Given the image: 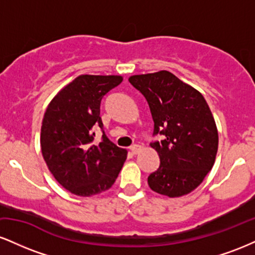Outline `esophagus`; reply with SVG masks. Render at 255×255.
<instances>
[{
    "label": "esophagus",
    "instance_id": "esophagus-1",
    "mask_svg": "<svg viewBox=\"0 0 255 255\" xmlns=\"http://www.w3.org/2000/svg\"><path fill=\"white\" fill-rule=\"evenodd\" d=\"M129 150H130V152H131V153H133V154H136V153H139L140 150H141V146L137 145V144L131 145L130 147H129Z\"/></svg>",
    "mask_w": 255,
    "mask_h": 255
}]
</instances>
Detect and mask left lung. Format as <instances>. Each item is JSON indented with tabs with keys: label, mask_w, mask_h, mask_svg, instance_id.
I'll return each mask as SVG.
<instances>
[{
	"label": "left lung",
	"mask_w": 255,
	"mask_h": 255,
	"mask_svg": "<svg viewBox=\"0 0 255 255\" xmlns=\"http://www.w3.org/2000/svg\"><path fill=\"white\" fill-rule=\"evenodd\" d=\"M129 83L144 96L153 120L151 146L159 166L147 183L152 191L181 197L203 182L218 150V131L211 110L200 92L168 71L133 75Z\"/></svg>",
	"instance_id": "1"
}]
</instances>
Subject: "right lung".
<instances>
[{
	"mask_svg": "<svg viewBox=\"0 0 255 255\" xmlns=\"http://www.w3.org/2000/svg\"><path fill=\"white\" fill-rule=\"evenodd\" d=\"M121 83L119 75H80L57 93L44 114V160L57 182L79 197L109 189L126 160V150L108 139L99 116L102 99ZM98 127L104 134L97 144Z\"/></svg>",
	"mask_w": 255,
	"mask_h": 255,
	"instance_id": "obj_1",
	"label": "right lung"
}]
</instances>
